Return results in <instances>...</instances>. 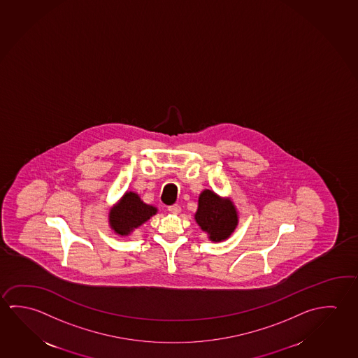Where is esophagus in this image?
<instances>
[{
	"label": "esophagus",
	"mask_w": 358,
	"mask_h": 358,
	"mask_svg": "<svg viewBox=\"0 0 358 358\" xmlns=\"http://www.w3.org/2000/svg\"><path fill=\"white\" fill-rule=\"evenodd\" d=\"M169 212L177 215V213H180V212H181V207H180V206L178 205L170 206V207H169Z\"/></svg>",
	"instance_id": "34e87169"
}]
</instances>
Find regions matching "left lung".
I'll use <instances>...</instances> for the list:
<instances>
[{
    "label": "left lung",
    "instance_id": "8db88e82",
    "mask_svg": "<svg viewBox=\"0 0 358 358\" xmlns=\"http://www.w3.org/2000/svg\"><path fill=\"white\" fill-rule=\"evenodd\" d=\"M194 220L213 242L227 240L238 224V215L234 202L220 197L210 189H205L199 194Z\"/></svg>",
    "mask_w": 358,
    "mask_h": 358
}]
</instances>
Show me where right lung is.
<instances>
[{
  "mask_svg": "<svg viewBox=\"0 0 358 358\" xmlns=\"http://www.w3.org/2000/svg\"><path fill=\"white\" fill-rule=\"evenodd\" d=\"M156 213V207L146 205L138 194L129 191L110 210L108 222L117 235L129 236Z\"/></svg>",
  "mask_w": 358,
  "mask_h": 358,
  "instance_id": "right-lung-1",
  "label": "right lung"
}]
</instances>
